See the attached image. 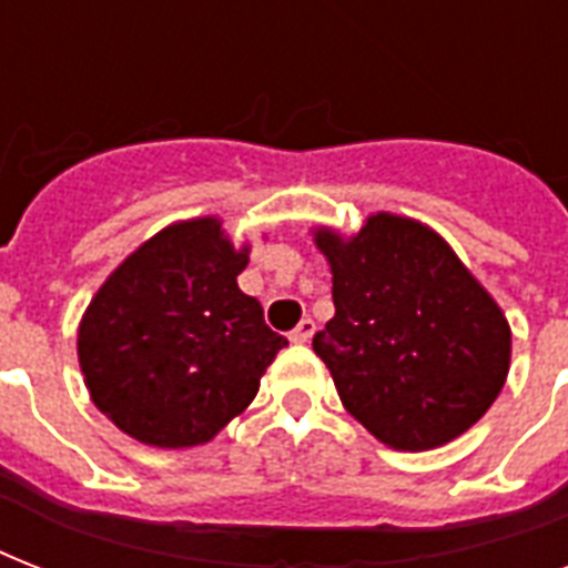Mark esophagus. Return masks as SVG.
Masks as SVG:
<instances>
[{
	"label": "esophagus",
	"instance_id": "34e87169",
	"mask_svg": "<svg viewBox=\"0 0 568 568\" xmlns=\"http://www.w3.org/2000/svg\"><path fill=\"white\" fill-rule=\"evenodd\" d=\"M312 336H315V321H312V318H303L301 324H297V327L292 329V342H294V345H306V342H310Z\"/></svg>",
	"mask_w": 568,
	"mask_h": 568
}]
</instances>
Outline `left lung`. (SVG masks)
<instances>
[{"label": "left lung", "mask_w": 568, "mask_h": 568, "mask_svg": "<svg viewBox=\"0 0 568 568\" xmlns=\"http://www.w3.org/2000/svg\"><path fill=\"white\" fill-rule=\"evenodd\" d=\"M336 315L315 333L338 397L395 450L448 445L484 418L510 372L495 297L427 223L377 212L354 235L315 226Z\"/></svg>", "instance_id": "obj_1"}]
</instances>
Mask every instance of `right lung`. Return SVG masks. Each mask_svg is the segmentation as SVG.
I'll use <instances>...</instances> for the list:
<instances>
[{"mask_svg": "<svg viewBox=\"0 0 568 568\" xmlns=\"http://www.w3.org/2000/svg\"><path fill=\"white\" fill-rule=\"evenodd\" d=\"M250 244L221 217L176 221L129 253L79 324V368L93 406L153 448L212 442L256 397L285 342L239 288Z\"/></svg>", "mask_w": 568, "mask_h": 568, "instance_id": "add662e5", "label": "right lung"}]
</instances>
